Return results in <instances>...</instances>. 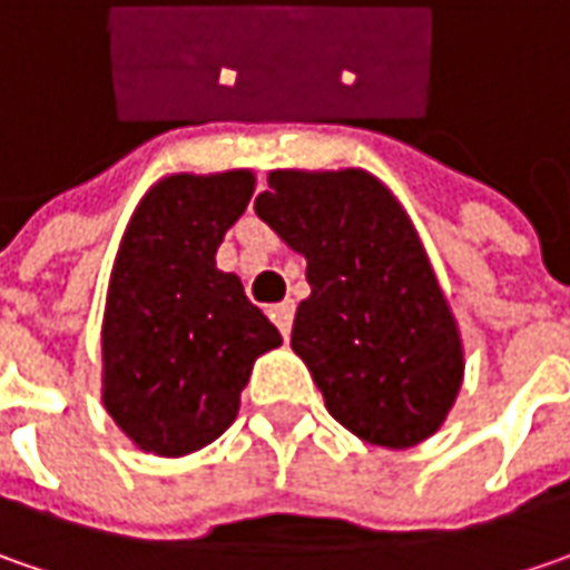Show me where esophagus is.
<instances>
[{
  "label": "esophagus",
  "mask_w": 570,
  "mask_h": 570,
  "mask_svg": "<svg viewBox=\"0 0 570 570\" xmlns=\"http://www.w3.org/2000/svg\"><path fill=\"white\" fill-rule=\"evenodd\" d=\"M293 312H296V306H293L289 299H286V303H277V306H271V309H267L271 322L281 328V334H284V337H289V328H293Z\"/></svg>",
  "instance_id": "1"
}]
</instances>
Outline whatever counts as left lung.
Returning <instances> with one entry per match:
<instances>
[{"instance_id":"left-lung-1","label":"left lung","mask_w":570,"mask_h":570,"mask_svg":"<svg viewBox=\"0 0 570 570\" xmlns=\"http://www.w3.org/2000/svg\"><path fill=\"white\" fill-rule=\"evenodd\" d=\"M255 213L306 255L293 351L351 433L405 450L456 402L462 347L405 210L373 175L271 171Z\"/></svg>"}]
</instances>
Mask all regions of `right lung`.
<instances>
[{
  "instance_id": "right-lung-1",
  "label": "right lung",
  "mask_w": 570,
  "mask_h": 570,
  "mask_svg": "<svg viewBox=\"0 0 570 570\" xmlns=\"http://www.w3.org/2000/svg\"><path fill=\"white\" fill-rule=\"evenodd\" d=\"M248 171L171 175L153 187L117 252L105 309V409L139 450L185 456L236 421L255 357L281 332L216 271L245 213Z\"/></svg>"
}]
</instances>
